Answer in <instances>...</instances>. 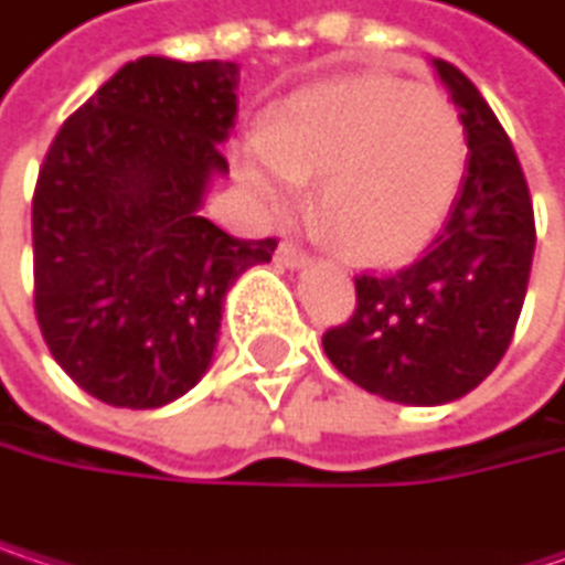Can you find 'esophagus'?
<instances>
[{
	"instance_id": "1",
	"label": "esophagus",
	"mask_w": 565,
	"mask_h": 565,
	"mask_svg": "<svg viewBox=\"0 0 565 565\" xmlns=\"http://www.w3.org/2000/svg\"><path fill=\"white\" fill-rule=\"evenodd\" d=\"M276 259L282 263V266H289V269H299V266H309L312 263V256L299 246V243H292V239H286V243H279V249H276Z\"/></svg>"
}]
</instances>
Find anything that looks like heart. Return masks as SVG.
<instances>
[{"mask_svg":"<svg viewBox=\"0 0 565 565\" xmlns=\"http://www.w3.org/2000/svg\"><path fill=\"white\" fill-rule=\"evenodd\" d=\"M253 196L286 213L319 180L322 233L359 263L418 256L454 210L467 177V131L450 98L365 72L296 95L236 153Z\"/></svg>","mask_w":565,"mask_h":565,"instance_id":"1","label":"heart"}]
</instances>
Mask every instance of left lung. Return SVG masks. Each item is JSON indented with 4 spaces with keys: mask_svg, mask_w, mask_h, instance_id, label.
I'll list each match as a JSON object with an SVG mask.
<instances>
[{
    "mask_svg": "<svg viewBox=\"0 0 565 565\" xmlns=\"http://www.w3.org/2000/svg\"><path fill=\"white\" fill-rule=\"evenodd\" d=\"M467 131L460 196L422 259L355 276V312L322 335L329 362L398 405H447L503 359L530 282L536 223L516 150L483 95L434 58Z\"/></svg>",
    "mask_w": 565,
    "mask_h": 565,
    "instance_id": "8db88e82",
    "label": "left lung"
}]
</instances>
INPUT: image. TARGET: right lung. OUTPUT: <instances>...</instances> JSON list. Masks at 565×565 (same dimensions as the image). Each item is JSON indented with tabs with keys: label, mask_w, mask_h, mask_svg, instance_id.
Segmentation results:
<instances>
[{
	"label": "right lung",
	"mask_w": 565,
	"mask_h": 565,
	"mask_svg": "<svg viewBox=\"0 0 565 565\" xmlns=\"http://www.w3.org/2000/svg\"><path fill=\"white\" fill-rule=\"evenodd\" d=\"M236 62L143 55L55 135L32 196L35 319L52 359L92 398L160 408L206 372L226 289L276 239H236L200 216L226 173Z\"/></svg>",
	"instance_id": "right-lung-1"
}]
</instances>
